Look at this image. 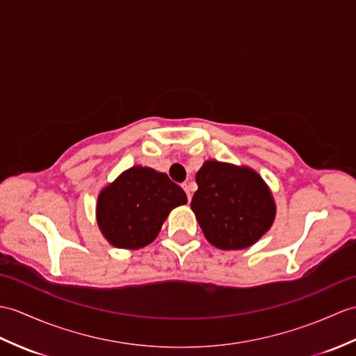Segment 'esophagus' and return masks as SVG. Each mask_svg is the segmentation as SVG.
Returning a JSON list of instances; mask_svg holds the SVG:
<instances>
[{
  "instance_id": "obj_1",
  "label": "esophagus",
  "mask_w": 356,
  "mask_h": 356,
  "mask_svg": "<svg viewBox=\"0 0 356 356\" xmlns=\"http://www.w3.org/2000/svg\"><path fill=\"white\" fill-rule=\"evenodd\" d=\"M181 188L185 189V193H186V195H188V200H191V198H193V188H191V185H189V184H184V185H181Z\"/></svg>"
}]
</instances>
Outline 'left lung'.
<instances>
[{
    "mask_svg": "<svg viewBox=\"0 0 356 356\" xmlns=\"http://www.w3.org/2000/svg\"><path fill=\"white\" fill-rule=\"evenodd\" d=\"M194 211L206 239L221 250L250 247L271 227L276 204L270 188L249 167L206 161L197 171Z\"/></svg>",
    "mask_w": 356,
    "mask_h": 356,
    "instance_id": "8db88e82",
    "label": "left lung"
}]
</instances>
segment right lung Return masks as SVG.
<instances>
[{"mask_svg": "<svg viewBox=\"0 0 356 356\" xmlns=\"http://www.w3.org/2000/svg\"><path fill=\"white\" fill-rule=\"evenodd\" d=\"M188 202L184 189L165 172L131 167L98 195L97 222L118 249H140L158 236L171 209Z\"/></svg>", "mask_w": 356, "mask_h": 356, "instance_id": "right-lung-1", "label": "right lung"}]
</instances>
